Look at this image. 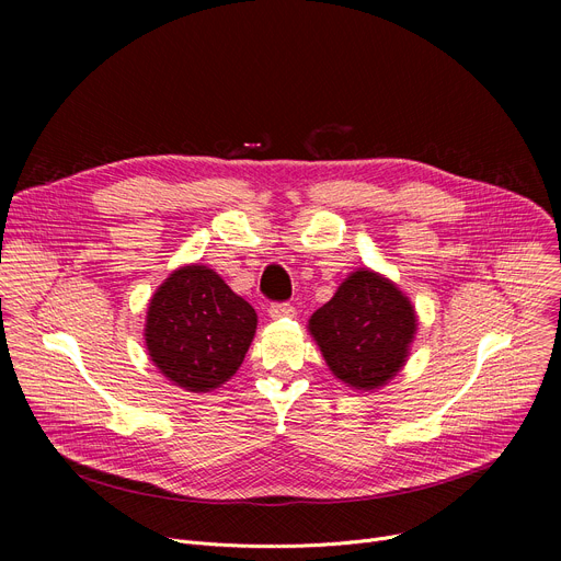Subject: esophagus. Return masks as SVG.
<instances>
[{"mask_svg":"<svg viewBox=\"0 0 561 561\" xmlns=\"http://www.w3.org/2000/svg\"><path fill=\"white\" fill-rule=\"evenodd\" d=\"M268 313L273 318H286V316H296V307H293L290 302H273Z\"/></svg>","mask_w":561,"mask_h":561,"instance_id":"esophagus-1","label":"esophagus"}]
</instances>
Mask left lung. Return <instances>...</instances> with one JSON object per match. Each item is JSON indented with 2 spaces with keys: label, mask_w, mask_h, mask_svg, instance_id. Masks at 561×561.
<instances>
[{
  "label": "left lung",
  "mask_w": 561,
  "mask_h": 561,
  "mask_svg": "<svg viewBox=\"0 0 561 561\" xmlns=\"http://www.w3.org/2000/svg\"><path fill=\"white\" fill-rule=\"evenodd\" d=\"M332 373L355 389H377L404 364L416 332L411 302L385 277L352 273L309 320Z\"/></svg>",
  "instance_id": "left-lung-1"
}]
</instances>
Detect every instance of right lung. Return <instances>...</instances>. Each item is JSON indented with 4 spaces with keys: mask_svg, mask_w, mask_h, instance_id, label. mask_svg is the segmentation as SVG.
Segmentation results:
<instances>
[{
    "mask_svg": "<svg viewBox=\"0 0 561 561\" xmlns=\"http://www.w3.org/2000/svg\"><path fill=\"white\" fill-rule=\"evenodd\" d=\"M256 313L206 265L174 271L147 309L145 343L157 368L186 391H211L239 370Z\"/></svg>",
    "mask_w": 561,
    "mask_h": 561,
    "instance_id": "1",
    "label": "right lung"
}]
</instances>
